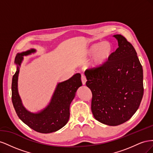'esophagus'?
<instances>
[{"instance_id": "esophagus-1", "label": "esophagus", "mask_w": 153, "mask_h": 153, "mask_svg": "<svg viewBox=\"0 0 153 153\" xmlns=\"http://www.w3.org/2000/svg\"><path fill=\"white\" fill-rule=\"evenodd\" d=\"M81 79H82V84H83V85H85V83H86V81H87L85 76L84 75H82V77H81Z\"/></svg>"}]
</instances>
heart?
I'll list each match as a JSON object with an SVG mask.
<instances>
[{"label": "heart", "instance_id": "heart-1", "mask_svg": "<svg viewBox=\"0 0 153 153\" xmlns=\"http://www.w3.org/2000/svg\"><path fill=\"white\" fill-rule=\"evenodd\" d=\"M113 52L112 45L108 41L94 43L87 50L84 58L93 55L91 62V68H98L107 62Z\"/></svg>", "mask_w": 153, "mask_h": 153}]
</instances>
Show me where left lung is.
<instances>
[{
    "label": "left lung",
    "instance_id": "8db88e82",
    "mask_svg": "<svg viewBox=\"0 0 153 153\" xmlns=\"http://www.w3.org/2000/svg\"><path fill=\"white\" fill-rule=\"evenodd\" d=\"M119 47L98 68L87 69L86 85L92 92L91 110L99 122L117 126L130 119L143 94V69L133 45L121 34L114 35Z\"/></svg>",
    "mask_w": 153,
    "mask_h": 153
}]
</instances>
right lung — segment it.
<instances>
[{
  "label": "right lung",
  "mask_w": 153,
  "mask_h": 153,
  "mask_svg": "<svg viewBox=\"0 0 153 153\" xmlns=\"http://www.w3.org/2000/svg\"><path fill=\"white\" fill-rule=\"evenodd\" d=\"M36 50L32 48L18 53L15 62L16 71L13 76L12 102L16 114L22 121L34 131L41 133L55 132L65 126L69 119V106L75 96L77 89L82 85L81 75L76 73L69 79L58 83L50 103L38 113H32L23 105L18 91V78L20 67L24 59Z\"/></svg>",
  "instance_id": "add662e5"
}]
</instances>
